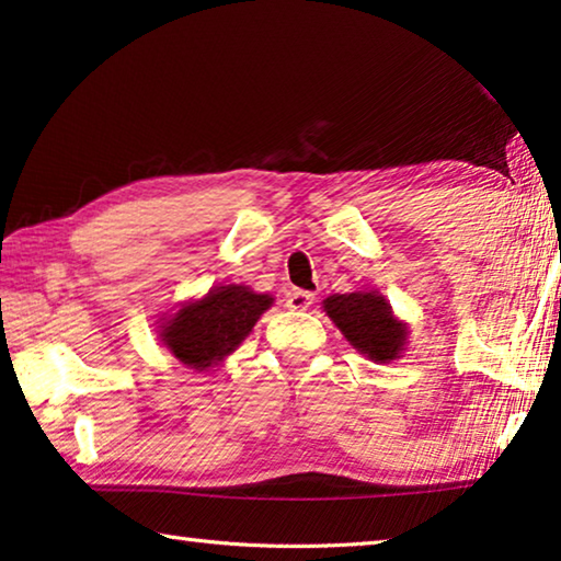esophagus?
Listing matches in <instances>:
<instances>
[{
  "mask_svg": "<svg viewBox=\"0 0 561 561\" xmlns=\"http://www.w3.org/2000/svg\"><path fill=\"white\" fill-rule=\"evenodd\" d=\"M314 305V295L312 291H305V289H291L287 295V307L289 309H299V312H305Z\"/></svg>",
  "mask_w": 561,
  "mask_h": 561,
  "instance_id": "34e87169",
  "label": "esophagus"
}]
</instances>
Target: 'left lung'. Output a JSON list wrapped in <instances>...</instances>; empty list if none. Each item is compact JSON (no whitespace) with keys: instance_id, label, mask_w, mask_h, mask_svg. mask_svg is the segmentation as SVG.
<instances>
[{"instance_id":"obj_1","label":"left lung","mask_w":561,"mask_h":561,"mask_svg":"<svg viewBox=\"0 0 561 561\" xmlns=\"http://www.w3.org/2000/svg\"><path fill=\"white\" fill-rule=\"evenodd\" d=\"M324 312L342 329L354 350L375 362H392L402 352L407 327L399 324L385 297L377 291L334 295L324 299Z\"/></svg>"}]
</instances>
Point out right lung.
Listing matches in <instances>:
<instances>
[{
  "mask_svg": "<svg viewBox=\"0 0 561 561\" xmlns=\"http://www.w3.org/2000/svg\"><path fill=\"white\" fill-rule=\"evenodd\" d=\"M270 307V295H256L242 284L215 287L207 297L182 307L174 319H169L162 329L164 344L186 367H211L242 344Z\"/></svg>",
  "mask_w": 561,
  "mask_h": 561,
  "instance_id": "obj_1",
  "label": "right lung"
}]
</instances>
